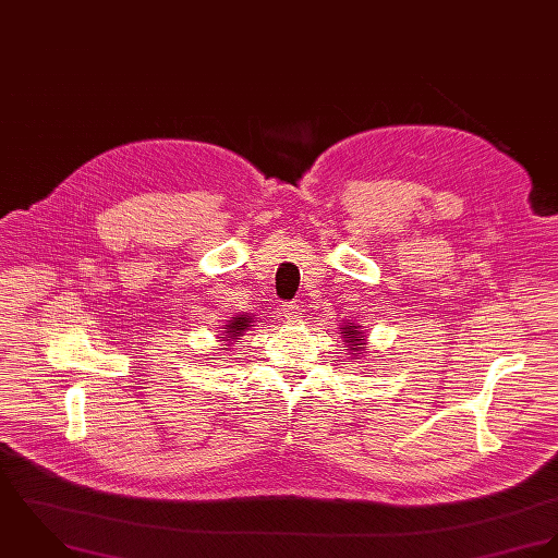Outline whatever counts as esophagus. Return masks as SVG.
<instances>
[{
    "label": "esophagus",
    "instance_id": "1",
    "mask_svg": "<svg viewBox=\"0 0 558 558\" xmlns=\"http://www.w3.org/2000/svg\"><path fill=\"white\" fill-rule=\"evenodd\" d=\"M282 314H284V318H289V320H298V318L302 316V306H300L298 302H287V304L282 306Z\"/></svg>",
    "mask_w": 558,
    "mask_h": 558
}]
</instances>
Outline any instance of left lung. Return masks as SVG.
Returning a JSON list of instances; mask_svg holds the SVG:
<instances>
[{"instance_id":"left-lung-1","label":"left lung","mask_w":558,"mask_h":558,"mask_svg":"<svg viewBox=\"0 0 558 558\" xmlns=\"http://www.w3.org/2000/svg\"><path fill=\"white\" fill-rule=\"evenodd\" d=\"M340 331L344 333V338H347V342H349V351H351L355 357H360V355H362L360 351H366V349L362 347L364 333L360 331V327H355V325L351 323V325H347V327H340Z\"/></svg>"}]
</instances>
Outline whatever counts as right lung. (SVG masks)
Instances as JSON below:
<instances>
[{
  "instance_id": "obj_1",
  "label": "right lung",
  "mask_w": 558,
  "mask_h": 558,
  "mask_svg": "<svg viewBox=\"0 0 558 558\" xmlns=\"http://www.w3.org/2000/svg\"><path fill=\"white\" fill-rule=\"evenodd\" d=\"M250 320L248 316H233V320L225 327V336H227V340H240L238 336H242L246 329L250 327Z\"/></svg>"
}]
</instances>
